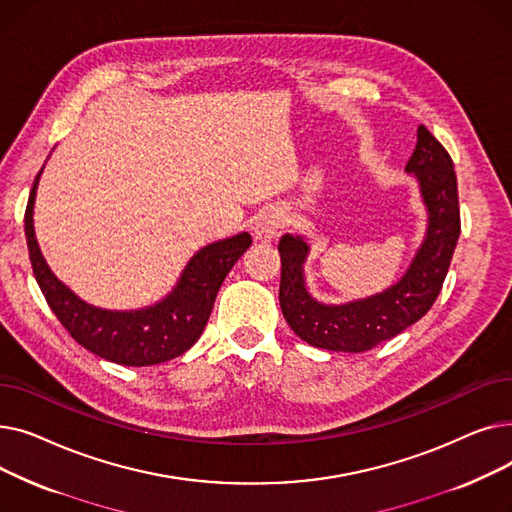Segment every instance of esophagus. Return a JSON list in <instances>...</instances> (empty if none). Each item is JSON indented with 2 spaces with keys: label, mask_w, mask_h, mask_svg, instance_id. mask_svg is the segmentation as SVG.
I'll return each mask as SVG.
<instances>
[{
  "label": "esophagus",
  "mask_w": 512,
  "mask_h": 512,
  "mask_svg": "<svg viewBox=\"0 0 512 512\" xmlns=\"http://www.w3.org/2000/svg\"><path fill=\"white\" fill-rule=\"evenodd\" d=\"M284 226V213L278 211V209H267L261 213V218L257 220L255 228H253V234H255V240L259 242H272L280 230Z\"/></svg>",
  "instance_id": "esophagus-1"
}]
</instances>
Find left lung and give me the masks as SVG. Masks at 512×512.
Instances as JSON below:
<instances>
[{
  "instance_id": "obj_1",
  "label": "left lung",
  "mask_w": 512,
  "mask_h": 512,
  "mask_svg": "<svg viewBox=\"0 0 512 512\" xmlns=\"http://www.w3.org/2000/svg\"><path fill=\"white\" fill-rule=\"evenodd\" d=\"M407 172H413L421 186L429 213L427 236L407 274L382 294L346 305L317 303L303 278V261L309 253L305 238L294 234L280 238V307L292 332L307 344L326 351L363 353L413 326L436 303L461 234V209L452 159L423 124L417 128Z\"/></svg>"
}]
</instances>
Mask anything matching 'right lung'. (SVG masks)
Instances as JSON below:
<instances>
[{
    "label": "right lung",
    "instance_id": "add662e5",
    "mask_svg": "<svg viewBox=\"0 0 512 512\" xmlns=\"http://www.w3.org/2000/svg\"><path fill=\"white\" fill-rule=\"evenodd\" d=\"M39 176L24 211L26 245L43 297L68 334L97 357L128 367L164 363L186 353L203 334L224 278L251 247V234L242 232L201 249L161 303L141 311H103L80 301L53 276L37 247L33 205Z\"/></svg>",
    "mask_w": 512,
    "mask_h": 512
}]
</instances>
